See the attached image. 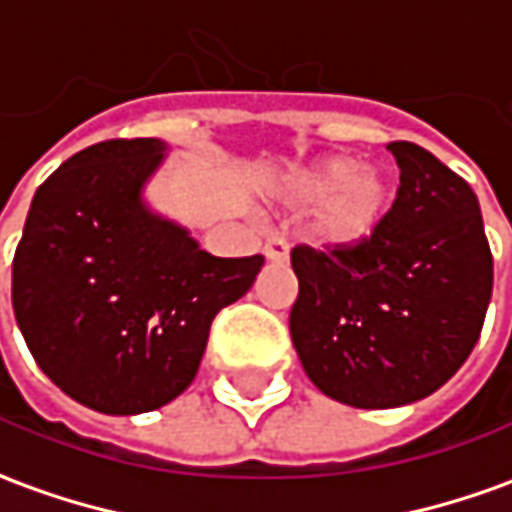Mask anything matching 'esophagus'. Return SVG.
Segmentation results:
<instances>
[{"label":"esophagus","mask_w":512,"mask_h":512,"mask_svg":"<svg viewBox=\"0 0 512 512\" xmlns=\"http://www.w3.org/2000/svg\"><path fill=\"white\" fill-rule=\"evenodd\" d=\"M287 253H290V245H287L281 236H273V239L264 242V256H267L270 262H287Z\"/></svg>","instance_id":"34e87169"}]
</instances>
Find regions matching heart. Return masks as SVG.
<instances>
[{
  "instance_id": "obj_1",
  "label": "heart",
  "mask_w": 512,
  "mask_h": 512,
  "mask_svg": "<svg viewBox=\"0 0 512 512\" xmlns=\"http://www.w3.org/2000/svg\"><path fill=\"white\" fill-rule=\"evenodd\" d=\"M278 197L295 206L317 203L309 220L312 236L326 245L348 248L376 231L393 189L379 169H359L354 158L331 155L292 172L278 186Z\"/></svg>"
}]
</instances>
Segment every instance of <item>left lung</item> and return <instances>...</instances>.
Here are the masks:
<instances>
[{
    "label": "left lung",
    "instance_id": "1",
    "mask_svg": "<svg viewBox=\"0 0 512 512\" xmlns=\"http://www.w3.org/2000/svg\"><path fill=\"white\" fill-rule=\"evenodd\" d=\"M396 200L357 245H295L292 345L320 393L359 410L432 396L474 351L493 256L474 189L412 142H390Z\"/></svg>",
    "mask_w": 512,
    "mask_h": 512
}]
</instances>
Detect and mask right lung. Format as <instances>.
<instances>
[{"label":"right lung","instance_id":"add662e5","mask_svg":"<svg viewBox=\"0 0 512 512\" xmlns=\"http://www.w3.org/2000/svg\"><path fill=\"white\" fill-rule=\"evenodd\" d=\"M158 139H108L38 186L13 256L24 343L63 393L105 415L150 412L192 384L222 306L253 287L264 256L220 259L155 217L142 186Z\"/></svg>","mask_w":512,"mask_h":512}]
</instances>
